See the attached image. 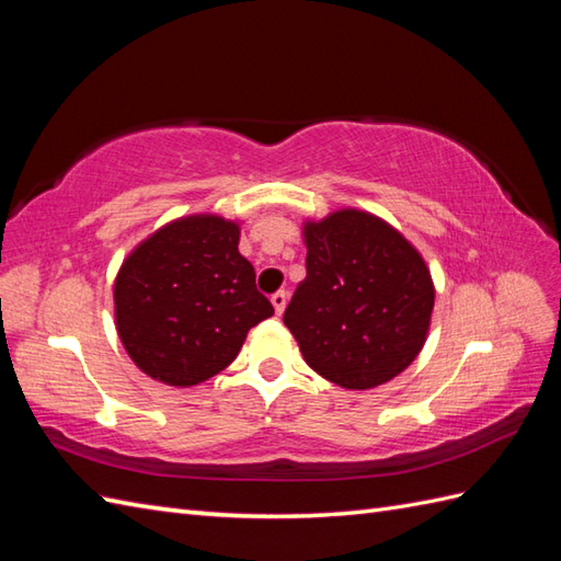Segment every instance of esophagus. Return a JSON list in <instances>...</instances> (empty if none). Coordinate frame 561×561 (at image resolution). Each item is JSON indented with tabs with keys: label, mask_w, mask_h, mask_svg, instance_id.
<instances>
[{
	"label": "esophagus",
	"mask_w": 561,
	"mask_h": 561,
	"mask_svg": "<svg viewBox=\"0 0 561 561\" xmlns=\"http://www.w3.org/2000/svg\"><path fill=\"white\" fill-rule=\"evenodd\" d=\"M272 306H274V313L277 316H282L284 313V308H287V301H289V294L287 291H277V294H272Z\"/></svg>",
	"instance_id": "1"
}]
</instances>
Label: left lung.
<instances>
[{
  "mask_svg": "<svg viewBox=\"0 0 561 561\" xmlns=\"http://www.w3.org/2000/svg\"><path fill=\"white\" fill-rule=\"evenodd\" d=\"M306 279L284 311L306 364L350 390L388 383L422 352L434 284L422 255L383 219L342 209L308 221Z\"/></svg>",
  "mask_w": 561,
  "mask_h": 561,
  "instance_id": "obj_1",
  "label": "left lung"
}]
</instances>
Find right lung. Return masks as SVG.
<instances>
[{
  "label": "right lung",
  "mask_w": 561,
  "mask_h": 561,
  "mask_svg": "<svg viewBox=\"0 0 561 561\" xmlns=\"http://www.w3.org/2000/svg\"><path fill=\"white\" fill-rule=\"evenodd\" d=\"M238 224L211 214L163 226L115 279V325L127 354L165 386H197L229 366L250 328L274 313L238 253Z\"/></svg>",
  "instance_id": "right-lung-1"
}]
</instances>
